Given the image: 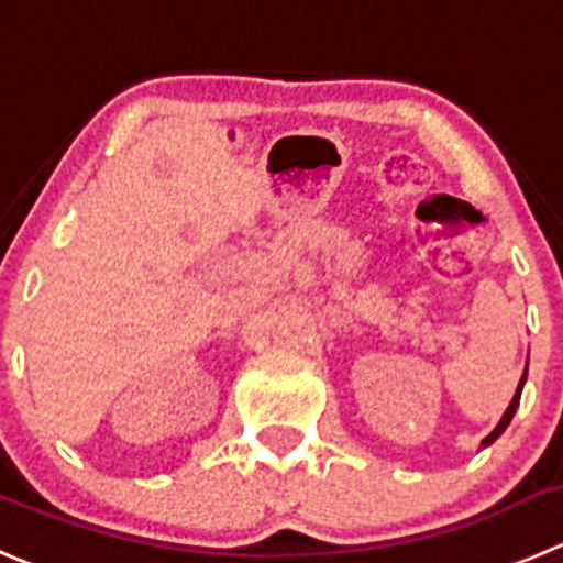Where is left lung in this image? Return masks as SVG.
I'll list each match as a JSON object with an SVG mask.
<instances>
[{
  "label": "left lung",
  "instance_id": "8db88e82",
  "mask_svg": "<svg viewBox=\"0 0 563 563\" xmlns=\"http://www.w3.org/2000/svg\"><path fill=\"white\" fill-rule=\"evenodd\" d=\"M525 377H528V366H525V375H522V380H519V388H517V394H514V400H511V406H508V411L503 413V419H500V424H497L495 430H492V433L486 435V439H483V448H488V444H492V441L497 439V435L503 433V430L508 428V422H511L514 419V411H517V406H519V394H522V386H525Z\"/></svg>",
  "mask_w": 563,
  "mask_h": 563
}]
</instances>
